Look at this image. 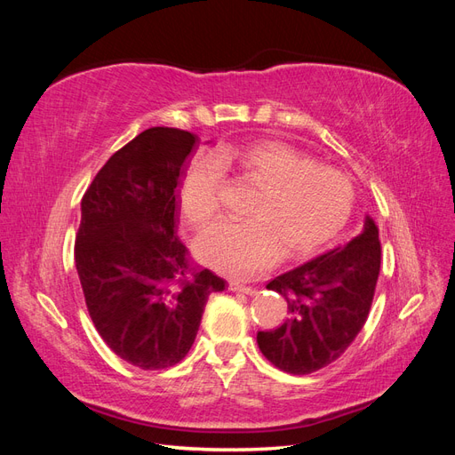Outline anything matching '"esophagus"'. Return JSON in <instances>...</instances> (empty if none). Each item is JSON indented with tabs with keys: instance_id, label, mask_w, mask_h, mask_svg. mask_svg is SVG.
<instances>
[{
	"instance_id": "1",
	"label": "esophagus",
	"mask_w": 455,
	"mask_h": 455,
	"mask_svg": "<svg viewBox=\"0 0 455 455\" xmlns=\"http://www.w3.org/2000/svg\"><path fill=\"white\" fill-rule=\"evenodd\" d=\"M228 288L231 292H241V294H254L256 292L251 284H243L239 281H229Z\"/></svg>"
}]
</instances>
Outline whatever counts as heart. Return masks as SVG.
I'll list each match as a JSON object with an SVG mask.
<instances>
[{
    "mask_svg": "<svg viewBox=\"0 0 455 455\" xmlns=\"http://www.w3.org/2000/svg\"><path fill=\"white\" fill-rule=\"evenodd\" d=\"M224 169L237 171L258 188L243 224H218L197 239L201 264L228 277L246 279L284 254L299 259L321 251L346 226L355 203L351 178L330 164L313 163L281 140L220 148L197 156L178 188V206L191 229L218 216Z\"/></svg>",
    "mask_w": 455,
    "mask_h": 455,
    "instance_id": "b5f03b06",
    "label": "heart"
}]
</instances>
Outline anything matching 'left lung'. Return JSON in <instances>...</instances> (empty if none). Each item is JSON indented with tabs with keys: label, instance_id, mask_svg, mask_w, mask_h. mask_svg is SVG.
I'll use <instances>...</instances> for the list:
<instances>
[{
	"label": "left lung",
	"instance_id": "8db88e82",
	"mask_svg": "<svg viewBox=\"0 0 455 455\" xmlns=\"http://www.w3.org/2000/svg\"><path fill=\"white\" fill-rule=\"evenodd\" d=\"M381 264L379 231L366 216L359 235L267 283L288 301L279 328L258 332V347L283 371L306 376L334 363L361 332Z\"/></svg>",
	"mask_w": 455,
	"mask_h": 455
}]
</instances>
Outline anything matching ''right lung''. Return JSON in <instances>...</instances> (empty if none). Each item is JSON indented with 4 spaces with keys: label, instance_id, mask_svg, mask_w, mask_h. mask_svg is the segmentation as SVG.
<instances>
[{
    "label": "right lung",
    "instance_id": "add662e5",
    "mask_svg": "<svg viewBox=\"0 0 455 455\" xmlns=\"http://www.w3.org/2000/svg\"><path fill=\"white\" fill-rule=\"evenodd\" d=\"M199 136L151 127L106 161L81 199L76 267L94 328L142 370L180 363L226 281L191 266L176 235L184 163Z\"/></svg>",
    "mask_w": 455,
    "mask_h": 455
}]
</instances>
